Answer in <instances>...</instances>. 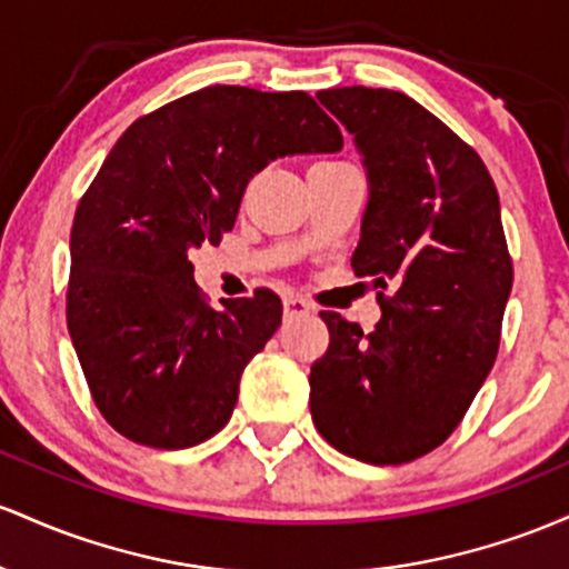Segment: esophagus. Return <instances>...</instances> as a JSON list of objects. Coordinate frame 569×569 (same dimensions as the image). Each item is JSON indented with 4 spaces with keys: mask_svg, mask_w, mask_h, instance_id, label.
<instances>
[{
    "mask_svg": "<svg viewBox=\"0 0 569 569\" xmlns=\"http://www.w3.org/2000/svg\"><path fill=\"white\" fill-rule=\"evenodd\" d=\"M311 306L301 296H284V317H301L309 315Z\"/></svg>",
    "mask_w": 569,
    "mask_h": 569,
    "instance_id": "1",
    "label": "esophagus"
}]
</instances>
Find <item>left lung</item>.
Listing matches in <instances>:
<instances>
[{"mask_svg": "<svg viewBox=\"0 0 569 569\" xmlns=\"http://www.w3.org/2000/svg\"><path fill=\"white\" fill-rule=\"evenodd\" d=\"M317 99L366 161L352 268L381 290V319L362 333L319 315L330 343L309 373L311 419L341 455L403 465L457 430L495 366L513 284L500 199L473 147L406 93L352 86Z\"/></svg>", "mask_w": 569, "mask_h": 569, "instance_id": "1", "label": "left lung"}]
</instances>
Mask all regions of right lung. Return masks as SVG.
<instances>
[{
	"label": "right lung",
	"instance_id": "right-lung-1",
	"mask_svg": "<svg viewBox=\"0 0 569 569\" xmlns=\"http://www.w3.org/2000/svg\"><path fill=\"white\" fill-rule=\"evenodd\" d=\"M343 137L303 91L209 86L137 118L72 222L67 325L101 417L133 443L188 449L231 419L239 379L282 325L268 287L212 309L188 252L220 244L247 182Z\"/></svg>",
	"mask_w": 569,
	"mask_h": 569
}]
</instances>
